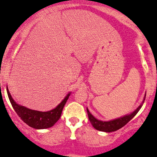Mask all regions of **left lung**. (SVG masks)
Masks as SVG:
<instances>
[{"mask_svg":"<svg viewBox=\"0 0 157 157\" xmlns=\"http://www.w3.org/2000/svg\"><path fill=\"white\" fill-rule=\"evenodd\" d=\"M145 97H146V94H145L144 98V99H143L142 102H141V105H140L138 107V108L135 110H134L132 113H129V114L125 115V116L121 117L120 118L115 119V120H110V121H101V120H98V119L95 118V117L90 113L89 109L86 108L89 120H90L92 126H93L95 129L98 130V131L105 132H111L117 131V130L120 129L122 127L124 126L126 123H128V122L137 114V113L139 111L140 109L142 107L143 104H144Z\"/></svg>","mask_w":157,"mask_h":157,"instance_id":"1","label":"left lung"}]
</instances>
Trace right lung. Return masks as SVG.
I'll list each match as a JSON object with an SVG mask.
<instances>
[{"label": "right lung", "mask_w": 157, "mask_h": 157, "mask_svg": "<svg viewBox=\"0 0 157 157\" xmlns=\"http://www.w3.org/2000/svg\"><path fill=\"white\" fill-rule=\"evenodd\" d=\"M6 92H7L10 101L18 116L22 119L26 124L36 129H44V128H47L54 126V124L60 118L64 106L71 95V92H69L65 97V98L61 101V103L57 105L56 108L49 111L43 112L31 110L22 105H19L13 100L8 90V87H6Z\"/></svg>", "instance_id": "right-lung-1"}]
</instances>
